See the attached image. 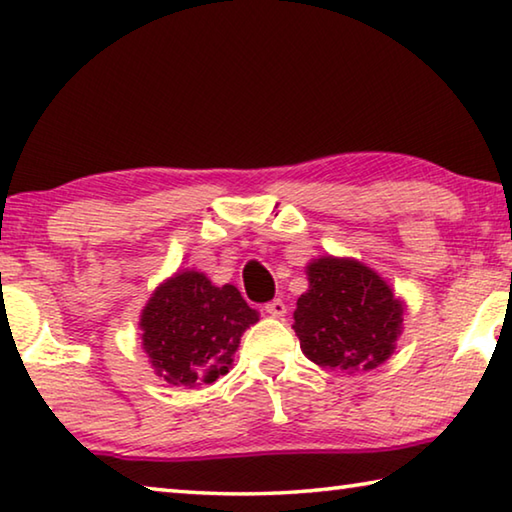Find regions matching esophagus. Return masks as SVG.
<instances>
[{
	"mask_svg": "<svg viewBox=\"0 0 512 512\" xmlns=\"http://www.w3.org/2000/svg\"><path fill=\"white\" fill-rule=\"evenodd\" d=\"M264 311H266L268 316L280 318V316L287 314V305H284V302H282L280 298H275V300H271V302H266V305H264Z\"/></svg>",
	"mask_w": 512,
	"mask_h": 512,
	"instance_id": "esophagus-1",
	"label": "esophagus"
}]
</instances>
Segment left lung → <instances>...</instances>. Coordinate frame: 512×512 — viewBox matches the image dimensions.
<instances>
[{
	"instance_id": "left-lung-1",
	"label": "left lung",
	"mask_w": 512,
	"mask_h": 512,
	"mask_svg": "<svg viewBox=\"0 0 512 512\" xmlns=\"http://www.w3.org/2000/svg\"><path fill=\"white\" fill-rule=\"evenodd\" d=\"M307 275L309 291L293 311L307 359L357 372L391 357L404 309L375 271L352 259L323 257L307 266Z\"/></svg>"
}]
</instances>
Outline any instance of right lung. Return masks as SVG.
<instances>
[{"mask_svg":"<svg viewBox=\"0 0 512 512\" xmlns=\"http://www.w3.org/2000/svg\"><path fill=\"white\" fill-rule=\"evenodd\" d=\"M257 320L237 287H214L203 273L185 271L153 293L140 327L158 375L192 388L228 372L241 334Z\"/></svg>","mask_w":512,"mask_h":512,"instance_id":"right-lung-1","label":"right lung"}]
</instances>
